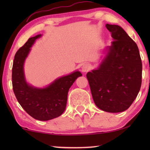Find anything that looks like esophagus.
<instances>
[{"label": "esophagus", "mask_w": 150, "mask_h": 150, "mask_svg": "<svg viewBox=\"0 0 150 150\" xmlns=\"http://www.w3.org/2000/svg\"><path fill=\"white\" fill-rule=\"evenodd\" d=\"M91 65L89 64V63H85V64H84L83 65V67H82V71H83V72H87L88 71H89L90 69H91Z\"/></svg>", "instance_id": "esophagus-1"}]
</instances>
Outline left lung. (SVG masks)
<instances>
[{"label":"left lung","instance_id":"left-lung-1","mask_svg":"<svg viewBox=\"0 0 150 150\" xmlns=\"http://www.w3.org/2000/svg\"><path fill=\"white\" fill-rule=\"evenodd\" d=\"M113 39L97 69L87 74L96 105L108 112L128 109L138 95L142 62L138 46L118 25L106 24Z\"/></svg>","mask_w":150,"mask_h":150}]
</instances>
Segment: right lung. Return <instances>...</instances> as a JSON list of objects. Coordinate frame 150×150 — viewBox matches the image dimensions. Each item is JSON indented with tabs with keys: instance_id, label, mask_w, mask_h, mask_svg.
Instances as JSON below:
<instances>
[{
	"instance_id": "add662e5",
	"label": "right lung",
	"mask_w": 150,
	"mask_h": 150,
	"mask_svg": "<svg viewBox=\"0 0 150 150\" xmlns=\"http://www.w3.org/2000/svg\"><path fill=\"white\" fill-rule=\"evenodd\" d=\"M42 35L28 40L16 53L12 67V85L16 99L24 110L34 119L48 121L62 115L66 107L69 89L82 74L76 71L59 78L45 88H36L26 83L24 63L30 47Z\"/></svg>"
}]
</instances>
